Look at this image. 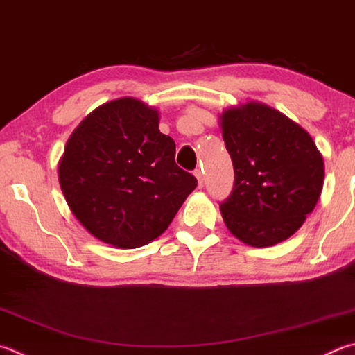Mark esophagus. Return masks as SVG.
<instances>
[{"instance_id": "esophagus-1", "label": "esophagus", "mask_w": 355, "mask_h": 355, "mask_svg": "<svg viewBox=\"0 0 355 355\" xmlns=\"http://www.w3.org/2000/svg\"><path fill=\"white\" fill-rule=\"evenodd\" d=\"M194 175H196L197 182H198V188H202V186H203V180H205V177H203V172L200 171V169H197V171L194 172Z\"/></svg>"}]
</instances>
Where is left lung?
Here are the masks:
<instances>
[{
  "label": "left lung",
  "mask_w": 355,
  "mask_h": 355,
  "mask_svg": "<svg viewBox=\"0 0 355 355\" xmlns=\"http://www.w3.org/2000/svg\"><path fill=\"white\" fill-rule=\"evenodd\" d=\"M222 137L234 186L220 205L230 233L272 247L301 228L323 191L324 161L304 128L262 102L225 108Z\"/></svg>",
  "instance_id": "1"
}]
</instances>
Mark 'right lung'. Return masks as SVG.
Listing matches in <instances>:
<instances>
[{
  "instance_id": "obj_1",
  "label": "right lung",
  "mask_w": 355,
  "mask_h": 355,
  "mask_svg": "<svg viewBox=\"0 0 355 355\" xmlns=\"http://www.w3.org/2000/svg\"><path fill=\"white\" fill-rule=\"evenodd\" d=\"M59 183L74 217L96 239L138 248L169 227L197 180L175 164V143L143 101L102 104L71 133Z\"/></svg>"
}]
</instances>
